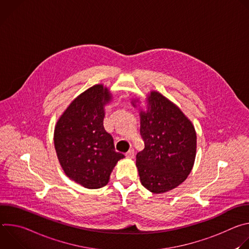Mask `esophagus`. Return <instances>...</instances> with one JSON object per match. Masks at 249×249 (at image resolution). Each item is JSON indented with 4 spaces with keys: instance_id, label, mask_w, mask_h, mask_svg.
Segmentation results:
<instances>
[{
    "instance_id": "obj_1",
    "label": "esophagus",
    "mask_w": 249,
    "mask_h": 249,
    "mask_svg": "<svg viewBox=\"0 0 249 249\" xmlns=\"http://www.w3.org/2000/svg\"><path fill=\"white\" fill-rule=\"evenodd\" d=\"M125 156H126L127 159H130V160L134 159V157H135V152H134V150H133V149H130V150L126 153Z\"/></svg>"
}]
</instances>
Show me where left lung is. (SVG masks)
I'll use <instances>...</instances> for the list:
<instances>
[{
  "label": "left lung",
  "instance_id": "obj_1",
  "mask_svg": "<svg viewBox=\"0 0 249 249\" xmlns=\"http://www.w3.org/2000/svg\"><path fill=\"white\" fill-rule=\"evenodd\" d=\"M148 101V111L140 113L145 149L137 154L136 164L142 185L159 194L187 178L196 156V132L182 111L160 92L152 91Z\"/></svg>",
  "mask_w": 249,
  "mask_h": 249
}]
</instances>
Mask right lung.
I'll return each instance as SVG.
<instances>
[{
	"label": "right lung",
	"instance_id": "right-lung-1",
	"mask_svg": "<svg viewBox=\"0 0 249 249\" xmlns=\"http://www.w3.org/2000/svg\"><path fill=\"white\" fill-rule=\"evenodd\" d=\"M110 99L102 85L89 88L69 105L54 131L62 168L71 179L89 189L107 184L113 167L125 158L115 151L113 138L103 126V106Z\"/></svg>",
	"mask_w": 249,
	"mask_h": 249
}]
</instances>
